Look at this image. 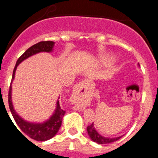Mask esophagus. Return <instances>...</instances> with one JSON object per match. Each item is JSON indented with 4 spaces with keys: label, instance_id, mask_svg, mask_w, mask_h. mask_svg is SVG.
Masks as SVG:
<instances>
[{
    "label": "esophagus",
    "instance_id": "1",
    "mask_svg": "<svg viewBox=\"0 0 158 158\" xmlns=\"http://www.w3.org/2000/svg\"><path fill=\"white\" fill-rule=\"evenodd\" d=\"M87 82L89 81H83L81 82H79L76 85V88L74 89V93H78V92H80L81 90H82V89L84 88V85H85V84H86Z\"/></svg>",
    "mask_w": 158,
    "mask_h": 158
}]
</instances>
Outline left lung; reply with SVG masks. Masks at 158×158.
Listing matches in <instances>:
<instances>
[{"instance_id":"8db88e82","label":"left lung","mask_w":158,"mask_h":158,"mask_svg":"<svg viewBox=\"0 0 158 158\" xmlns=\"http://www.w3.org/2000/svg\"><path fill=\"white\" fill-rule=\"evenodd\" d=\"M88 134L89 136L90 137V139L93 141V142L98 143V144H107V143H111V142H115V141L118 140L122 136L117 137V138H105V137L102 136L100 134L96 131V130L94 127V124L93 123L91 125L88 126L87 127Z\"/></svg>"}]
</instances>
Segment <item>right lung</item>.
<instances>
[{"label": "right lung", "mask_w": 158, "mask_h": 158, "mask_svg": "<svg viewBox=\"0 0 158 158\" xmlns=\"http://www.w3.org/2000/svg\"><path fill=\"white\" fill-rule=\"evenodd\" d=\"M54 45V43L52 41H42L31 46L30 48L27 49V51L18 58L15 68H14L13 73H12L11 85H12V82L14 79V77H15L16 68L20 62H23V60H25L26 58L37 54V53L51 52ZM8 105H9V108H10L12 116H13L14 119L16 121L19 129L21 130L23 133L27 136H28L29 138L34 139V140L40 141V142L49 140L58 133V130L62 125V118H63L65 113V111L61 108L59 105V101L58 100L56 109L54 110V114L47 121L41 123H30L24 120L18 115L14 109L12 102V86L11 85L9 88V91H8Z\"/></svg>", "instance_id": "1"}]
</instances>
